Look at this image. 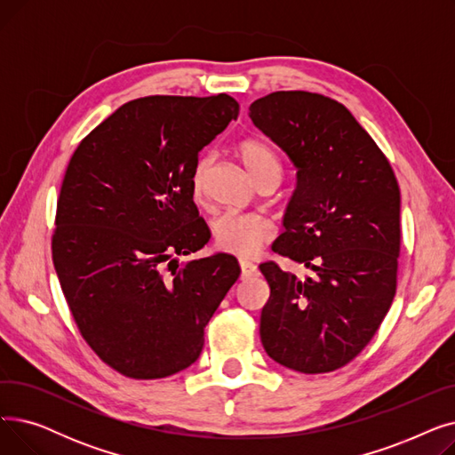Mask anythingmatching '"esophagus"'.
I'll list each match as a JSON object with an SVG mask.
<instances>
[{
    "mask_svg": "<svg viewBox=\"0 0 455 455\" xmlns=\"http://www.w3.org/2000/svg\"><path fill=\"white\" fill-rule=\"evenodd\" d=\"M240 269H242V278H251L258 275V267L252 264V261L240 259Z\"/></svg>",
    "mask_w": 455,
    "mask_h": 455,
    "instance_id": "1",
    "label": "esophagus"
}]
</instances>
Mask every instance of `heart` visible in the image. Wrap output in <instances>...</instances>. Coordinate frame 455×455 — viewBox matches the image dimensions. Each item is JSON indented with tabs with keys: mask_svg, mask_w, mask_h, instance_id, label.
<instances>
[{
	"mask_svg": "<svg viewBox=\"0 0 455 455\" xmlns=\"http://www.w3.org/2000/svg\"><path fill=\"white\" fill-rule=\"evenodd\" d=\"M234 151L242 160L247 173L256 184L280 177V160L269 143L258 138H242L235 141ZM212 170V156L201 155L189 172L191 197L203 203L208 196V179ZM275 235V227L269 220L256 213H223L213 223V240L223 252L251 258L269 243Z\"/></svg>",
	"mask_w": 455,
	"mask_h": 455,
	"instance_id": "heart-1",
	"label": "heart"
}]
</instances>
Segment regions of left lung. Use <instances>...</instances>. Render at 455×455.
Returning a JSON list of instances; mask_svg holds the SVG:
<instances>
[{
	"instance_id": "obj_1",
	"label": "left lung",
	"mask_w": 455,
	"mask_h": 455,
	"mask_svg": "<svg viewBox=\"0 0 455 455\" xmlns=\"http://www.w3.org/2000/svg\"><path fill=\"white\" fill-rule=\"evenodd\" d=\"M249 116L297 170L273 251L309 269L295 276L275 261L259 266L271 288L261 345L291 371H338L371 343L395 299L398 180L371 134L326 95L273 92Z\"/></svg>"
}]
</instances>
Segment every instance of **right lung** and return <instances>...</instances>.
Returning <instances> with one entry per match:
<instances>
[{"mask_svg":"<svg viewBox=\"0 0 455 455\" xmlns=\"http://www.w3.org/2000/svg\"><path fill=\"white\" fill-rule=\"evenodd\" d=\"M237 114L227 93L140 98L83 138L68 164L53 266L83 339L127 378L158 379L194 363L240 278L230 254L173 258L210 240L189 172Z\"/></svg>","mask_w":455,"mask_h":455,"instance_id":"add662e5","label":"right lung"}]
</instances>
